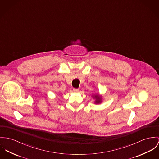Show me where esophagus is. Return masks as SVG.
<instances>
[{
    "label": "esophagus",
    "mask_w": 159,
    "mask_h": 159,
    "mask_svg": "<svg viewBox=\"0 0 159 159\" xmlns=\"http://www.w3.org/2000/svg\"><path fill=\"white\" fill-rule=\"evenodd\" d=\"M73 92H75V93H77L79 92V89H75V88H73Z\"/></svg>",
    "instance_id": "1"
}]
</instances>
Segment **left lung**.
<instances>
[{
    "label": "left lung",
    "mask_w": 159,
    "mask_h": 159,
    "mask_svg": "<svg viewBox=\"0 0 159 159\" xmlns=\"http://www.w3.org/2000/svg\"><path fill=\"white\" fill-rule=\"evenodd\" d=\"M94 98H95V102L97 104H99L101 102L102 100H101V96H100L99 95H95L93 96Z\"/></svg>",
    "instance_id": "obj_1"
}]
</instances>
